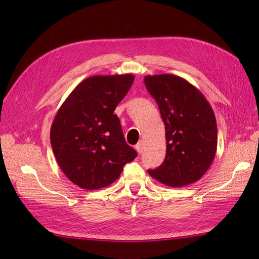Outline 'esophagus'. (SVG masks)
Wrapping results in <instances>:
<instances>
[{
  "instance_id": "34e87169",
  "label": "esophagus",
  "mask_w": 259,
  "mask_h": 259,
  "mask_svg": "<svg viewBox=\"0 0 259 259\" xmlns=\"http://www.w3.org/2000/svg\"><path fill=\"white\" fill-rule=\"evenodd\" d=\"M135 149H136V151L140 154L143 152V143L142 142H139L136 146H135Z\"/></svg>"
}]
</instances>
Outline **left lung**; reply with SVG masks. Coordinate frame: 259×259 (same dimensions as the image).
<instances>
[{
  "label": "left lung",
  "instance_id": "left-lung-1",
  "mask_svg": "<svg viewBox=\"0 0 259 259\" xmlns=\"http://www.w3.org/2000/svg\"><path fill=\"white\" fill-rule=\"evenodd\" d=\"M145 85L159 106L165 125L166 154L148 173L169 187H184L206 173L217 149V124L203 94L173 74L146 75Z\"/></svg>",
  "mask_w": 259,
  "mask_h": 259
}]
</instances>
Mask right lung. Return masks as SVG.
<instances>
[{
    "instance_id": "right-lung-1",
    "label": "right lung",
    "mask_w": 259,
    "mask_h": 259,
    "mask_svg": "<svg viewBox=\"0 0 259 259\" xmlns=\"http://www.w3.org/2000/svg\"><path fill=\"white\" fill-rule=\"evenodd\" d=\"M133 74L94 75L82 81L57 111L51 144L64 174L96 190L114 183L137 152L130 147L114 110L134 82Z\"/></svg>"
}]
</instances>
